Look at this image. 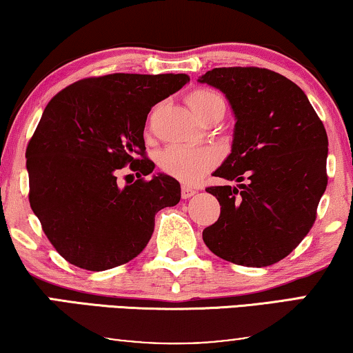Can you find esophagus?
Segmentation results:
<instances>
[{
  "mask_svg": "<svg viewBox=\"0 0 353 353\" xmlns=\"http://www.w3.org/2000/svg\"><path fill=\"white\" fill-rule=\"evenodd\" d=\"M194 194H196L194 188H191V186H188V185H183L181 186V197H183V199H188V197H191V196H194Z\"/></svg>",
  "mask_w": 353,
  "mask_h": 353,
  "instance_id": "1",
  "label": "esophagus"
}]
</instances>
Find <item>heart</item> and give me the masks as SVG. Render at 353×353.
<instances>
[{"label": "heart", "mask_w": 353, "mask_h": 353, "mask_svg": "<svg viewBox=\"0 0 353 353\" xmlns=\"http://www.w3.org/2000/svg\"><path fill=\"white\" fill-rule=\"evenodd\" d=\"M186 103L201 120L223 117L226 103L209 88H194L186 94ZM221 154L214 146H180L173 144L159 154V167L167 175L185 183H194L220 162Z\"/></svg>", "instance_id": "1"}]
</instances>
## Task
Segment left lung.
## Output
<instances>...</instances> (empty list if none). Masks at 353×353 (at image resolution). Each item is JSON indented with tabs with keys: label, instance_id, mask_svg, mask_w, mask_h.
<instances>
[{
	"label": "left lung",
	"instance_id": "8db88e82",
	"mask_svg": "<svg viewBox=\"0 0 353 353\" xmlns=\"http://www.w3.org/2000/svg\"><path fill=\"white\" fill-rule=\"evenodd\" d=\"M223 91L236 125L231 154L214 175L238 186H209L220 216L202 239L220 259L268 267L301 244L327 185V134L310 101L281 74L219 67L199 79Z\"/></svg>",
	"mask_w": 353,
	"mask_h": 353
}]
</instances>
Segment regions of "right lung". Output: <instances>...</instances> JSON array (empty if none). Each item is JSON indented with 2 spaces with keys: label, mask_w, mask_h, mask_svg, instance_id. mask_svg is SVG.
Listing matches in <instances>:
<instances>
[{
  "label": "right lung",
  "mask_w": 353,
  "mask_h": 353,
  "mask_svg": "<svg viewBox=\"0 0 353 353\" xmlns=\"http://www.w3.org/2000/svg\"><path fill=\"white\" fill-rule=\"evenodd\" d=\"M190 81L186 74H109L65 86L52 98L28 141V201L46 238L67 262L103 272L146 248L154 216L180 202L168 175L152 176L144 125L154 104ZM130 165L139 180L119 188Z\"/></svg>",
  "instance_id": "obj_1"
}]
</instances>
